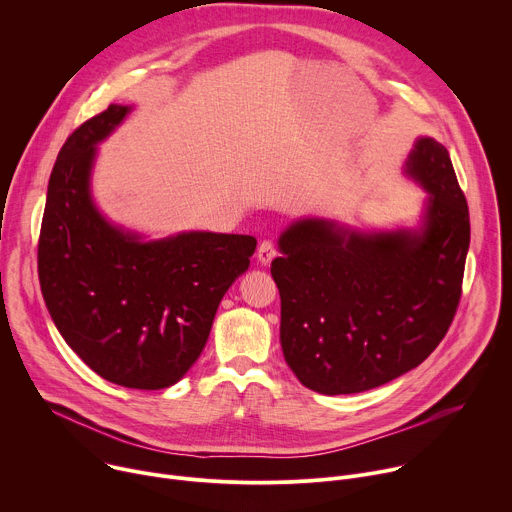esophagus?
<instances>
[{
  "label": "esophagus",
  "instance_id": "obj_1",
  "mask_svg": "<svg viewBox=\"0 0 512 512\" xmlns=\"http://www.w3.org/2000/svg\"><path fill=\"white\" fill-rule=\"evenodd\" d=\"M275 255H277V251H275V245H273L271 241H261V243H259L257 259H259V263H261V265L271 263V259H273Z\"/></svg>",
  "mask_w": 512,
  "mask_h": 512
}]
</instances>
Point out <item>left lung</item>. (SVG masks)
Segmentation results:
<instances>
[{
  "instance_id": "left-lung-1",
  "label": "left lung",
  "mask_w": 512,
  "mask_h": 512,
  "mask_svg": "<svg viewBox=\"0 0 512 512\" xmlns=\"http://www.w3.org/2000/svg\"><path fill=\"white\" fill-rule=\"evenodd\" d=\"M405 174L427 192L419 227L360 231L300 218L279 237L271 275L281 348L316 393H362L405 375L454 320L470 247L466 196L433 137L415 141Z\"/></svg>"
}]
</instances>
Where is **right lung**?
<instances>
[{
  "mask_svg": "<svg viewBox=\"0 0 512 512\" xmlns=\"http://www.w3.org/2000/svg\"><path fill=\"white\" fill-rule=\"evenodd\" d=\"M129 111L109 105L64 141L48 182L38 275L58 332L89 369L121 387L156 391L196 362L257 241L208 231L145 241L107 221L91 174L97 145Z\"/></svg>",
  "mask_w": 512,
  "mask_h": 512,
  "instance_id": "right-lung-1",
  "label": "right lung"
}]
</instances>
